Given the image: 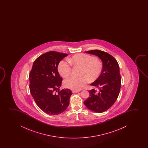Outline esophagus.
<instances>
[{
  "mask_svg": "<svg viewBox=\"0 0 148 148\" xmlns=\"http://www.w3.org/2000/svg\"><path fill=\"white\" fill-rule=\"evenodd\" d=\"M73 93H76V92H78L80 91V90H72Z\"/></svg>",
  "mask_w": 148,
  "mask_h": 148,
  "instance_id": "1",
  "label": "esophagus"
}]
</instances>
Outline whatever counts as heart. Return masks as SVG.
Returning <instances> with one entry per match:
<instances>
[{"label":"heart","instance_id":"1","mask_svg":"<svg viewBox=\"0 0 148 148\" xmlns=\"http://www.w3.org/2000/svg\"><path fill=\"white\" fill-rule=\"evenodd\" d=\"M68 61L62 60L58 66V70L63 77L68 76L71 73L72 65L82 67L80 77L70 76L65 79L64 84L70 89L78 90L88 82V79L93 81L99 76L103 65L97 59L86 53L74 55L68 59Z\"/></svg>","mask_w":148,"mask_h":148}]
</instances>
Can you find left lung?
<instances>
[{"label":"left lung","mask_w":148,"mask_h":148,"mask_svg":"<svg viewBox=\"0 0 148 148\" xmlns=\"http://www.w3.org/2000/svg\"><path fill=\"white\" fill-rule=\"evenodd\" d=\"M97 56L103 62V69L99 78L90 85L97 89L89 90V97L84 101L92 111L102 113L109 109L117 99L121 84L119 66L112 55L99 49L85 51Z\"/></svg>","instance_id":"8db88e82"}]
</instances>
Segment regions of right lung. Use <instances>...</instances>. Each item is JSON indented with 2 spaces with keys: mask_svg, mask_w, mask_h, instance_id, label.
Here are the masks:
<instances>
[{
  "mask_svg": "<svg viewBox=\"0 0 148 148\" xmlns=\"http://www.w3.org/2000/svg\"><path fill=\"white\" fill-rule=\"evenodd\" d=\"M67 53L51 51L35 60L29 73V89L35 103L47 114L63 113L69 105L70 89L60 90L63 80L58 71L60 62Z\"/></svg>",
  "mask_w": 148,
  "mask_h": 148,
  "instance_id": "obj_1",
  "label": "right lung"
}]
</instances>
